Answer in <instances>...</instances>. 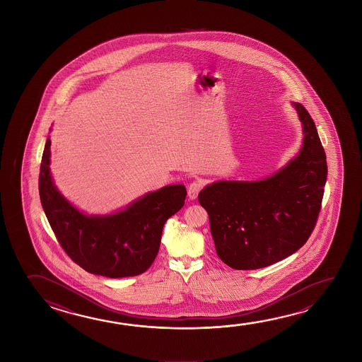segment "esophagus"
I'll return each mask as SVG.
<instances>
[{
    "label": "esophagus",
    "instance_id": "esophagus-1",
    "mask_svg": "<svg viewBox=\"0 0 362 362\" xmlns=\"http://www.w3.org/2000/svg\"><path fill=\"white\" fill-rule=\"evenodd\" d=\"M202 188H203V183H202L201 180L192 182V183L188 185V196H189L190 199H196Z\"/></svg>",
    "mask_w": 362,
    "mask_h": 362
}]
</instances>
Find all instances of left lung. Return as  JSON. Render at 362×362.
<instances>
[{
    "label": "left lung",
    "instance_id": "left-lung-1",
    "mask_svg": "<svg viewBox=\"0 0 362 362\" xmlns=\"http://www.w3.org/2000/svg\"><path fill=\"white\" fill-rule=\"evenodd\" d=\"M302 148L284 168L256 182L221 180L201 190L219 259L236 270L273 265L307 243L317 223L327 180L325 148L314 121L293 102Z\"/></svg>",
    "mask_w": 362,
    "mask_h": 362
}]
</instances>
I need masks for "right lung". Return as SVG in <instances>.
<instances>
[{
	"label": "right lung",
	"mask_w": 362,
	"mask_h": 362,
	"mask_svg": "<svg viewBox=\"0 0 362 362\" xmlns=\"http://www.w3.org/2000/svg\"><path fill=\"white\" fill-rule=\"evenodd\" d=\"M50 139L42 153L39 194L60 246L86 272L107 278L145 273L160 247L166 219L184 206L183 184L166 185L106 216H88L62 196L50 174Z\"/></svg>",
	"instance_id": "obj_1"
}]
</instances>
